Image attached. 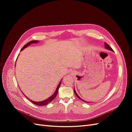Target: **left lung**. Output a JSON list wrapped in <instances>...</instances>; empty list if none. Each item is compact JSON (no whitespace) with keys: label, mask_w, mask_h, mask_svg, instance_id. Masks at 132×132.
<instances>
[{"label":"left lung","mask_w":132,"mask_h":132,"mask_svg":"<svg viewBox=\"0 0 132 132\" xmlns=\"http://www.w3.org/2000/svg\"><path fill=\"white\" fill-rule=\"evenodd\" d=\"M105 48H107V50H110V51H113V50H112V48L109 45H108V44L107 43H105ZM74 93H75V95L76 96H77V97H78L79 99H80V100H82V101H85L84 100H82V98H81L79 96H78V95L77 94V93H76V92H75V90H74Z\"/></svg>","instance_id":"left-lung-1"}]
</instances>
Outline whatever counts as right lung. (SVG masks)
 I'll use <instances>...</instances> for the list:
<instances>
[{"instance_id": "obj_1", "label": "right lung", "mask_w": 132, "mask_h": 132, "mask_svg": "<svg viewBox=\"0 0 132 132\" xmlns=\"http://www.w3.org/2000/svg\"><path fill=\"white\" fill-rule=\"evenodd\" d=\"M38 42V41H37V40H34V41H30L29 42L27 43L26 44V45L22 47V48L21 49V51H22V50H23L24 48H26L28 46L30 45L31 43H37ZM61 81L60 82V83L57 86V88L56 90H55V93H54V94H53V95H52L50 97H49L48 98H47V99L45 100H44V101H43L35 102V101H34L30 100L29 98H27V99L29 100H30L31 102H32L33 103H34V104H35V105H38V106H45V105H46L48 104V103H49L50 102H51L53 100H54V99L55 98V97L57 96V94H58V89H59V87H60V85H61Z\"/></svg>"}]
</instances>
